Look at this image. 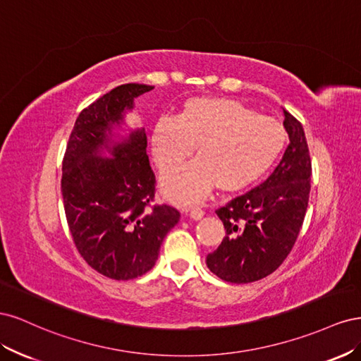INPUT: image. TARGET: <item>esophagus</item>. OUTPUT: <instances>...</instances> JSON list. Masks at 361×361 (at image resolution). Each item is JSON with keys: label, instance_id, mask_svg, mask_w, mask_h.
I'll use <instances>...</instances> for the list:
<instances>
[{"label": "esophagus", "instance_id": "1", "mask_svg": "<svg viewBox=\"0 0 361 361\" xmlns=\"http://www.w3.org/2000/svg\"><path fill=\"white\" fill-rule=\"evenodd\" d=\"M185 212H190V216L192 220H200V218L204 215V212L200 209V207H191V209H187Z\"/></svg>", "mask_w": 361, "mask_h": 361}]
</instances>
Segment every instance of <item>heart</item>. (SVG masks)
I'll list each match as a JSON object with an SVG mask.
<instances>
[{
    "instance_id": "obj_1",
    "label": "heart",
    "mask_w": 361,
    "mask_h": 361,
    "mask_svg": "<svg viewBox=\"0 0 361 361\" xmlns=\"http://www.w3.org/2000/svg\"><path fill=\"white\" fill-rule=\"evenodd\" d=\"M285 129L276 118L259 116L228 99H195L178 116L158 118L152 154L161 171L176 168L198 146L200 157L164 174L162 190L179 203L204 199L218 183L238 190L260 178L285 146Z\"/></svg>"
}]
</instances>
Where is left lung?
I'll return each mask as SVG.
<instances>
[{
	"label": "left lung",
	"instance_id": "1",
	"mask_svg": "<svg viewBox=\"0 0 361 361\" xmlns=\"http://www.w3.org/2000/svg\"><path fill=\"white\" fill-rule=\"evenodd\" d=\"M285 113L289 146L259 187L216 209L226 236L206 265L231 283L257 281L274 272L297 241L309 204L312 161L302 125Z\"/></svg>",
	"mask_w": 361,
	"mask_h": 361
}]
</instances>
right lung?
<instances>
[{
	"mask_svg": "<svg viewBox=\"0 0 361 361\" xmlns=\"http://www.w3.org/2000/svg\"><path fill=\"white\" fill-rule=\"evenodd\" d=\"M154 85L123 84L80 113L63 159L61 194L76 250L99 274L130 280L154 268L164 238L178 224L173 206L155 199L145 129L113 140L134 99ZM108 149L114 158L100 154Z\"/></svg>",
	"mask_w": 361,
	"mask_h": 361,
	"instance_id": "1",
	"label": "right lung"
}]
</instances>
